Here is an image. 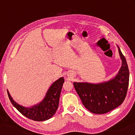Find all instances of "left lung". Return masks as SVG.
<instances>
[{"label":"left lung","instance_id":"obj_1","mask_svg":"<svg viewBox=\"0 0 135 135\" xmlns=\"http://www.w3.org/2000/svg\"><path fill=\"white\" fill-rule=\"evenodd\" d=\"M122 66L112 79L100 84L74 83L75 91L83 104L89 111L97 114H106L122 103L126 97L129 72L126 58L118 47Z\"/></svg>","mask_w":135,"mask_h":135}]
</instances>
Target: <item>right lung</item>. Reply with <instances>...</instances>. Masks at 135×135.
I'll list each match as a JSON object with an SVG mask.
<instances>
[{
  "label": "right lung",
  "instance_id": "1",
  "mask_svg": "<svg viewBox=\"0 0 135 135\" xmlns=\"http://www.w3.org/2000/svg\"><path fill=\"white\" fill-rule=\"evenodd\" d=\"M63 83V77L56 80L48 89L42 101L32 107L27 108L21 106L14 101L8 91L7 94L12 104L21 114L35 121H44L51 118L56 112Z\"/></svg>",
  "mask_w": 135,
  "mask_h": 135
}]
</instances>
